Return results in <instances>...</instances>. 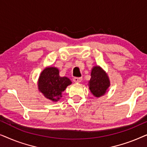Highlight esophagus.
<instances>
[{"label": "esophagus", "instance_id": "34e87169", "mask_svg": "<svg viewBox=\"0 0 147 147\" xmlns=\"http://www.w3.org/2000/svg\"><path fill=\"white\" fill-rule=\"evenodd\" d=\"M73 80L75 83H80V82H82V78H74Z\"/></svg>", "mask_w": 147, "mask_h": 147}]
</instances>
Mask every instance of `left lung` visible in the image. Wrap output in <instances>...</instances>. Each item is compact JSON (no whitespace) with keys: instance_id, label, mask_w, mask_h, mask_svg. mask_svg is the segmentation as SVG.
<instances>
[{"instance_id":"1","label":"left lung","mask_w":147,"mask_h":147,"mask_svg":"<svg viewBox=\"0 0 147 147\" xmlns=\"http://www.w3.org/2000/svg\"><path fill=\"white\" fill-rule=\"evenodd\" d=\"M91 78L88 82V87L91 93L96 98L104 96L110 86L108 74L99 65L94 66L91 70Z\"/></svg>"}]
</instances>
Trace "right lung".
<instances>
[{
  "label": "right lung",
  "mask_w": 147,
  "mask_h": 147,
  "mask_svg": "<svg viewBox=\"0 0 147 147\" xmlns=\"http://www.w3.org/2000/svg\"><path fill=\"white\" fill-rule=\"evenodd\" d=\"M72 82L67 77H61L57 67H46L38 79V90L46 98L52 102H57L62 97V92Z\"/></svg>",
  "instance_id": "1"
}]
</instances>
